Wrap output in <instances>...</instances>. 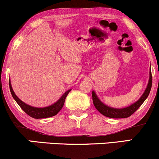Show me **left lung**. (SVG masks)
<instances>
[{
	"label": "left lung",
	"mask_w": 159,
	"mask_h": 159,
	"mask_svg": "<svg viewBox=\"0 0 159 159\" xmlns=\"http://www.w3.org/2000/svg\"><path fill=\"white\" fill-rule=\"evenodd\" d=\"M152 78L150 69V71H149V78L148 84H147V88H146L145 91L143 92V95L140 96L138 101L128 107H123V108H116V107L108 106V105L104 104L99 99V98L98 97V96L96 95V92H95L94 90L92 92L93 102L94 106L96 109H97V111H99V112L102 115H104V116H107V117L115 118V119L129 117V116H130L131 115L134 114V113L139 108L140 105L143 103V102L147 99V97H148L149 92H150L151 90V87H152Z\"/></svg>",
	"instance_id": "8db88e82"
}]
</instances>
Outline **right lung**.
<instances>
[{"instance_id":"obj_1","label":"right lung","mask_w":159,"mask_h":159,"mask_svg":"<svg viewBox=\"0 0 159 159\" xmlns=\"http://www.w3.org/2000/svg\"><path fill=\"white\" fill-rule=\"evenodd\" d=\"M10 89L11 94H12V97L16 100V102L18 105L21 107V108L25 111L27 115L31 116L33 118L35 119H43V118H48L51 117V116H55L56 114H58L60 111L61 110L63 107V105H64L65 99L66 98L67 95L70 92L72 89L66 91V92L61 96V97L52 105H49V106L44 107H33L30 105H27V104L25 103L24 102L21 101L20 98L16 96L15 92L12 90V85H11V82L10 81Z\"/></svg>"}]
</instances>
